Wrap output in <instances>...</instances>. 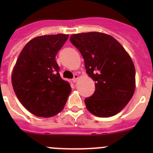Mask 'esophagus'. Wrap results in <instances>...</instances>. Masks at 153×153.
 Segmentation results:
<instances>
[{"label":"esophagus","instance_id":"1","mask_svg":"<svg viewBox=\"0 0 153 153\" xmlns=\"http://www.w3.org/2000/svg\"><path fill=\"white\" fill-rule=\"evenodd\" d=\"M78 78H79V76H78L77 74H74V78H73V82H74V83H76V82L77 81Z\"/></svg>","mask_w":153,"mask_h":153}]
</instances>
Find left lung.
<instances>
[{"label": "left lung", "mask_w": 153, "mask_h": 153, "mask_svg": "<svg viewBox=\"0 0 153 153\" xmlns=\"http://www.w3.org/2000/svg\"><path fill=\"white\" fill-rule=\"evenodd\" d=\"M70 42L84 59L86 74L95 81V92L85 99L86 109L99 117L120 113L136 88V71L132 59L110 35L100 32L73 34Z\"/></svg>", "instance_id": "obj_1"}]
</instances>
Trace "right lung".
Masks as SVG:
<instances>
[{
  "mask_svg": "<svg viewBox=\"0 0 153 153\" xmlns=\"http://www.w3.org/2000/svg\"><path fill=\"white\" fill-rule=\"evenodd\" d=\"M69 35H44L24 46L12 73L16 96L30 113L51 117L60 113L67 101L71 87L59 74L56 55Z\"/></svg>",
  "mask_w": 153,
  "mask_h": 153,
  "instance_id": "right-lung-1",
  "label": "right lung"
}]
</instances>
